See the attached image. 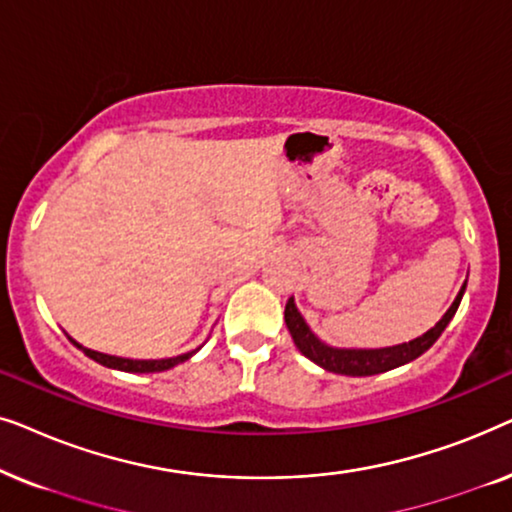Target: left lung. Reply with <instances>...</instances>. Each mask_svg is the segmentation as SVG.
Wrapping results in <instances>:
<instances>
[{
    "mask_svg": "<svg viewBox=\"0 0 512 512\" xmlns=\"http://www.w3.org/2000/svg\"><path fill=\"white\" fill-rule=\"evenodd\" d=\"M464 291H466V282L459 289L457 298H454V303L450 305V310L443 314V319H440L436 326L429 328L424 335H419V338L410 342H401V345H394V347L349 349V347L328 345V342L317 338L312 328L307 326V321L303 319V314L298 312L296 300L293 298H289V303H286L284 321L293 342H296V347L300 349V354L317 363V366L328 370V373L349 375V377H368V375L387 373V370L405 366V363L415 361L417 356H422L426 349L440 338V333L445 331L454 314H457L461 298H464Z\"/></svg>",
    "mask_w": 512,
    "mask_h": 512,
    "instance_id": "left-lung-1",
    "label": "left lung"
}]
</instances>
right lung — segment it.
<instances>
[{
  "instance_id": "right-lung-1",
  "label": "right lung",
  "mask_w": 512,
  "mask_h": 512,
  "mask_svg": "<svg viewBox=\"0 0 512 512\" xmlns=\"http://www.w3.org/2000/svg\"><path fill=\"white\" fill-rule=\"evenodd\" d=\"M69 338V335H67ZM74 342L76 347L81 349L83 354L90 356V359L102 363V366L107 368H114V370H123V373H163V370H170L174 366H179V363H184L191 359V356L198 352V349H191V352L186 354H179V356H170V359H125V356H114V354H102V352H95V349H88L83 347L81 342H76L74 338H69Z\"/></svg>"
}]
</instances>
